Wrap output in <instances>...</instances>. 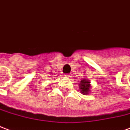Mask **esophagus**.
<instances>
[{"instance_id": "obj_1", "label": "esophagus", "mask_w": 130, "mask_h": 130, "mask_svg": "<svg viewBox=\"0 0 130 130\" xmlns=\"http://www.w3.org/2000/svg\"><path fill=\"white\" fill-rule=\"evenodd\" d=\"M66 76L70 77H71V73H67V74L66 75Z\"/></svg>"}]
</instances>
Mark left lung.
<instances>
[{"label":"left lung","instance_id":"left-lung-1","mask_svg":"<svg viewBox=\"0 0 130 130\" xmlns=\"http://www.w3.org/2000/svg\"><path fill=\"white\" fill-rule=\"evenodd\" d=\"M79 89L82 94H88L90 91V82L87 79H82L79 83Z\"/></svg>","mask_w":130,"mask_h":130}]
</instances>
